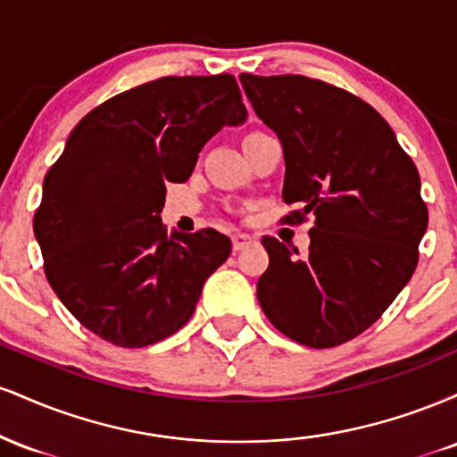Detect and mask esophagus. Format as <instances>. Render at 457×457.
I'll use <instances>...</instances> for the list:
<instances>
[{
	"label": "esophagus",
	"instance_id": "1",
	"mask_svg": "<svg viewBox=\"0 0 457 457\" xmlns=\"http://www.w3.org/2000/svg\"><path fill=\"white\" fill-rule=\"evenodd\" d=\"M249 245H253V238H251L249 234H234L232 236V246L234 251H243L246 249Z\"/></svg>",
	"mask_w": 457,
	"mask_h": 457
}]
</instances>
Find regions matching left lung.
I'll list each match as a JSON object with an SVG mask.
<instances>
[{
    "label": "left lung",
    "instance_id": "8db88e82",
    "mask_svg": "<svg viewBox=\"0 0 457 457\" xmlns=\"http://www.w3.org/2000/svg\"><path fill=\"white\" fill-rule=\"evenodd\" d=\"M281 141L283 199L312 212L305 255L272 236L258 279L266 318L295 342L333 348L378 320L411 281L428 208L414 162L374 107L318 79L240 75Z\"/></svg>",
    "mask_w": 457,
    "mask_h": 457
}]
</instances>
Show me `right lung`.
I'll return each instance as SVG.
<instances>
[{"mask_svg": "<svg viewBox=\"0 0 457 457\" xmlns=\"http://www.w3.org/2000/svg\"><path fill=\"white\" fill-rule=\"evenodd\" d=\"M246 120L232 75L162 77L92 109L45 176L34 236L51 287L98 337L144 348L185 327L232 243L161 223L167 182H185L223 127Z\"/></svg>", "mask_w": 457, "mask_h": 457, "instance_id": "add662e5", "label": "right lung"}]
</instances>
